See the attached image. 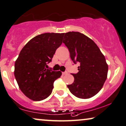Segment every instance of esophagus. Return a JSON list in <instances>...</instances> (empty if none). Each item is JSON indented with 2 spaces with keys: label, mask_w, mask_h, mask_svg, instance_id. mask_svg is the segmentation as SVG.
<instances>
[{
  "label": "esophagus",
  "mask_w": 126,
  "mask_h": 126,
  "mask_svg": "<svg viewBox=\"0 0 126 126\" xmlns=\"http://www.w3.org/2000/svg\"><path fill=\"white\" fill-rule=\"evenodd\" d=\"M68 74V72H66V71H65V72H62V74H63V75H66V74Z\"/></svg>",
  "instance_id": "esophagus-1"
}]
</instances>
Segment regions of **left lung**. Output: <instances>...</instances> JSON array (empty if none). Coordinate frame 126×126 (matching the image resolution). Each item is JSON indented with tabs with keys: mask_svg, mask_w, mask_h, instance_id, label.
<instances>
[{
	"mask_svg": "<svg viewBox=\"0 0 126 126\" xmlns=\"http://www.w3.org/2000/svg\"><path fill=\"white\" fill-rule=\"evenodd\" d=\"M63 43L68 48L71 60L79 63V72L72 74L74 82L67 85L71 94L88 99L100 91L106 81L108 65L105 56L94 41L79 32L64 33Z\"/></svg>",
	"mask_w": 126,
	"mask_h": 126,
	"instance_id": "obj_1",
	"label": "left lung"
}]
</instances>
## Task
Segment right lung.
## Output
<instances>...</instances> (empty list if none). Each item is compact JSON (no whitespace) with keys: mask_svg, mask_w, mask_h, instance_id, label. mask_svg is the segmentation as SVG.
<instances>
[{"mask_svg":"<svg viewBox=\"0 0 126 126\" xmlns=\"http://www.w3.org/2000/svg\"><path fill=\"white\" fill-rule=\"evenodd\" d=\"M64 33L47 32L32 38L24 46L15 64V78L25 95L34 101L46 99L61 71L47 69L56 49L63 43Z\"/></svg>","mask_w":126,"mask_h":126,"instance_id":"1","label":"right lung"}]
</instances>
